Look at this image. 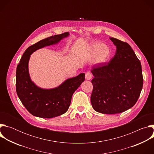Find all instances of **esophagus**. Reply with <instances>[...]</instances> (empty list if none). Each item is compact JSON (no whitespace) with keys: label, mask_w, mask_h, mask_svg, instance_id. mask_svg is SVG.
Masks as SVG:
<instances>
[{"label":"esophagus","mask_w":154,"mask_h":154,"mask_svg":"<svg viewBox=\"0 0 154 154\" xmlns=\"http://www.w3.org/2000/svg\"><path fill=\"white\" fill-rule=\"evenodd\" d=\"M93 77V74L91 72H87L86 74H85V79L86 80H90Z\"/></svg>","instance_id":"esophagus-1"}]
</instances>
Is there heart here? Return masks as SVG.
I'll return each mask as SVG.
<instances>
[{"label":"heart","mask_w":154,"mask_h":154,"mask_svg":"<svg viewBox=\"0 0 154 154\" xmlns=\"http://www.w3.org/2000/svg\"><path fill=\"white\" fill-rule=\"evenodd\" d=\"M89 54L91 57H95L97 63H102L106 61L110 57L111 50L105 44L95 43L90 46Z\"/></svg>","instance_id":"heart-1"}]
</instances>
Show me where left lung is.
Wrapping results in <instances>:
<instances>
[{"label":"left lung","mask_w":154,"mask_h":154,"mask_svg":"<svg viewBox=\"0 0 154 154\" xmlns=\"http://www.w3.org/2000/svg\"><path fill=\"white\" fill-rule=\"evenodd\" d=\"M116 46L115 56L106 64L93 66L91 102L95 111L121 113L137 102L143 85L141 62L126 42L110 38Z\"/></svg>","instance_id":"obj_1"}]
</instances>
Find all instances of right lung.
<instances>
[{"label": "right lung", "mask_w": 154, "mask_h": 154, "mask_svg": "<svg viewBox=\"0 0 154 154\" xmlns=\"http://www.w3.org/2000/svg\"><path fill=\"white\" fill-rule=\"evenodd\" d=\"M68 35V32L55 35L30 46L26 50L17 66V94L29 112L35 116L51 118L66 112L73 93L85 80V74L82 73L66 80L56 88L43 90L37 87L30 79L28 63L30 55L37 49L57 43Z\"/></svg>", "instance_id": "1"}]
</instances>
